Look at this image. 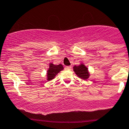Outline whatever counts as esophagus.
I'll return each instance as SVG.
<instances>
[{
  "mask_svg": "<svg viewBox=\"0 0 129 129\" xmlns=\"http://www.w3.org/2000/svg\"><path fill=\"white\" fill-rule=\"evenodd\" d=\"M65 68H66V69L67 70H70L71 69V66H66Z\"/></svg>",
  "mask_w": 129,
  "mask_h": 129,
  "instance_id": "34e87169",
  "label": "esophagus"
}]
</instances>
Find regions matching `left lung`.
Segmentation results:
<instances>
[{
    "instance_id": "8db88e82",
    "label": "left lung",
    "mask_w": 129,
    "mask_h": 129,
    "mask_svg": "<svg viewBox=\"0 0 129 129\" xmlns=\"http://www.w3.org/2000/svg\"><path fill=\"white\" fill-rule=\"evenodd\" d=\"M74 71L75 74L80 79L86 80L89 77V73L87 67H85L84 64H80L79 66H75L74 67Z\"/></svg>"
}]
</instances>
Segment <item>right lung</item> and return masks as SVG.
I'll list each match as a JSON object with an SVG mask.
<instances>
[{"instance_id": "add662e5", "label": "right lung", "mask_w": 129, "mask_h": 129, "mask_svg": "<svg viewBox=\"0 0 129 129\" xmlns=\"http://www.w3.org/2000/svg\"><path fill=\"white\" fill-rule=\"evenodd\" d=\"M63 69V67L62 64L59 65H54L53 63L49 64V68L47 71V80H50L52 79H54L55 75L58 74L60 71H62Z\"/></svg>"}]
</instances>
